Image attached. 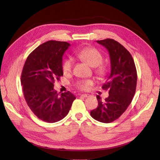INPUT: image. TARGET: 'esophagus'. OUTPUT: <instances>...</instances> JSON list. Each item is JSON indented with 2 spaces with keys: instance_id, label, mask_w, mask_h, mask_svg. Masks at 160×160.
<instances>
[{
  "instance_id": "34e87169",
  "label": "esophagus",
  "mask_w": 160,
  "mask_h": 160,
  "mask_svg": "<svg viewBox=\"0 0 160 160\" xmlns=\"http://www.w3.org/2000/svg\"><path fill=\"white\" fill-rule=\"evenodd\" d=\"M80 97H83V98H86V97H89V94H82V95H80Z\"/></svg>"
}]
</instances>
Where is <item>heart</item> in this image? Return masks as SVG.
<instances>
[{"label":"heart","instance_id":"obj_1","mask_svg":"<svg viewBox=\"0 0 160 160\" xmlns=\"http://www.w3.org/2000/svg\"><path fill=\"white\" fill-rule=\"evenodd\" d=\"M77 56L80 60L84 61L91 67H97L95 72L99 76L103 77L106 73V68L100 64L103 60V57L98 50L93 47H87L83 48L77 53ZM72 60L71 58H67L64 60L62 63V71L66 76L69 75L72 69ZM93 81L91 80H86L78 82L76 83V87L78 89L83 91L88 90L90 86L93 85Z\"/></svg>","mask_w":160,"mask_h":160}]
</instances>
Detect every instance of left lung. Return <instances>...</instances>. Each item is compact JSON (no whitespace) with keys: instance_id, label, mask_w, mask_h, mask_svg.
Returning <instances> with one entry per match:
<instances>
[{"instance_id":"left-lung-1","label":"left lung","mask_w":160,"mask_h":160,"mask_svg":"<svg viewBox=\"0 0 160 160\" xmlns=\"http://www.w3.org/2000/svg\"><path fill=\"white\" fill-rule=\"evenodd\" d=\"M109 52L111 73L102 88L109 89V96L104 100L97 96L98 106L91 111V115L99 122L114 121L126 111L135 95L137 71L130 53L119 42L112 39L97 41Z\"/></svg>"}]
</instances>
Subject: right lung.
Segmentation results:
<instances>
[{
	"mask_svg": "<svg viewBox=\"0 0 160 160\" xmlns=\"http://www.w3.org/2000/svg\"><path fill=\"white\" fill-rule=\"evenodd\" d=\"M69 46L65 41H47L33 50L24 63L21 78L24 97L31 111L44 122L63 119L76 98L70 91L60 96L54 89L55 80L63 74L62 57Z\"/></svg>",
	"mask_w": 160,
	"mask_h": 160,
	"instance_id": "right-lung-1",
	"label": "right lung"
}]
</instances>
